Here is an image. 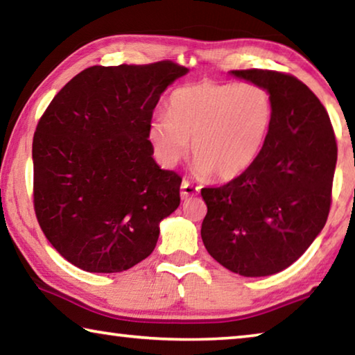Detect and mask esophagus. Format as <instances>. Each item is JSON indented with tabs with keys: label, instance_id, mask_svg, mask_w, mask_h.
Returning <instances> with one entry per match:
<instances>
[{
	"label": "esophagus",
	"instance_id": "34e87169",
	"mask_svg": "<svg viewBox=\"0 0 355 355\" xmlns=\"http://www.w3.org/2000/svg\"><path fill=\"white\" fill-rule=\"evenodd\" d=\"M199 191H200L199 186H194L192 183H189L188 180H183V183H182V199L183 200L197 196L199 194Z\"/></svg>",
	"mask_w": 355,
	"mask_h": 355
}]
</instances>
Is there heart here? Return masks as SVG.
I'll return each instance as SVG.
<instances>
[{"instance_id": "obj_1", "label": "heart", "mask_w": 355, "mask_h": 355, "mask_svg": "<svg viewBox=\"0 0 355 355\" xmlns=\"http://www.w3.org/2000/svg\"><path fill=\"white\" fill-rule=\"evenodd\" d=\"M274 98L255 83H197L177 89L169 112L155 114L148 139L156 158L173 166L189 153L196 171L228 182L260 158L274 123Z\"/></svg>"}]
</instances>
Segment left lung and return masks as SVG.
Masks as SVG:
<instances>
[{"label":"left lung","instance_id":"obj_1","mask_svg":"<svg viewBox=\"0 0 355 355\" xmlns=\"http://www.w3.org/2000/svg\"><path fill=\"white\" fill-rule=\"evenodd\" d=\"M274 98L266 146L243 175L203 188L202 241L222 266L244 277L284 271L326 225L336 141L326 107L296 76L274 70H232Z\"/></svg>","mask_w":355,"mask_h":355}]
</instances>
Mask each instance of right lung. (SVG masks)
Returning <instances> with one entry per match:
<instances>
[{"instance_id": "right-lung-1", "label": "right lung", "mask_w": 355, "mask_h": 355, "mask_svg": "<svg viewBox=\"0 0 355 355\" xmlns=\"http://www.w3.org/2000/svg\"><path fill=\"white\" fill-rule=\"evenodd\" d=\"M188 69L172 61L94 65L65 84L33 139L34 209L65 260L122 272L152 254L180 205L182 177L155 163L148 125L161 94Z\"/></svg>"}]
</instances>
